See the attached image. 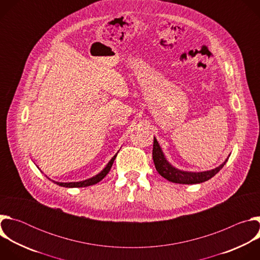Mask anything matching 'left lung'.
Listing matches in <instances>:
<instances>
[{
    "label": "left lung",
    "instance_id": "left-lung-1",
    "mask_svg": "<svg viewBox=\"0 0 260 260\" xmlns=\"http://www.w3.org/2000/svg\"><path fill=\"white\" fill-rule=\"evenodd\" d=\"M152 157L158 174L164 178H166L167 180H169L170 182L178 183V184H198V183H203L205 181H208L209 179L214 177L222 168L224 167V165L229 160L230 155L219 167L210 171H205V172L182 171L175 168L168 161V159L166 158L162 152L161 147L159 146L156 138L154 137Z\"/></svg>",
    "mask_w": 260,
    "mask_h": 260
}]
</instances>
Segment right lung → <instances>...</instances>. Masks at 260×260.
Instances as JSON below:
<instances>
[{"mask_svg":"<svg viewBox=\"0 0 260 260\" xmlns=\"http://www.w3.org/2000/svg\"><path fill=\"white\" fill-rule=\"evenodd\" d=\"M117 156V153L110 159V161L107 164V166L99 173L96 174L95 176L89 178V179H86V180H83V181H78V182H56V181H53L51 179H49L47 176V178L49 180H51L52 182H54L55 184L59 185V186H62V187H68V188H74V187H87V186H90V185H94L96 183H99L101 180H103L106 175L109 173V171L111 170V168H112V165L115 160Z\"/></svg>","mask_w":260,"mask_h":260,"instance_id":"add662e5","label":"right lung"}]
</instances>
